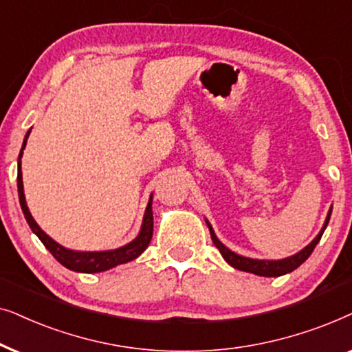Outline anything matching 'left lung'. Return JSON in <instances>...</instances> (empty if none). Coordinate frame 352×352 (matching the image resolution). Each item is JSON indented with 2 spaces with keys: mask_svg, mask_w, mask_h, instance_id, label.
<instances>
[{
  "mask_svg": "<svg viewBox=\"0 0 352 352\" xmlns=\"http://www.w3.org/2000/svg\"><path fill=\"white\" fill-rule=\"evenodd\" d=\"M331 209L330 208L329 214H327V219L325 222H323V227L320 228V232H318V235L314 238V240L309 243L306 248H302L301 251L296 252V254L289 256V257H285V259H274V261H269V259H252V257H246V256H241V254H236V252H233L232 250H228L227 246L223 245L222 241L219 240L217 235H215L212 225L209 223L208 219L206 220V225H208L209 232H210V238H212L214 245L217 250L220 251V254L225 261H227V264H230L232 267H235L238 270H243V272H250V274H254V275H259V277H280V275H285V274H289V272H293L294 269H298L299 265L302 264L304 261L307 259L309 256L312 254L314 248L317 246V243L320 241V238L323 235V232H325L327 225H329V220H330V215H331Z\"/></svg>",
  "mask_w": 352,
  "mask_h": 352,
  "instance_id": "8db88e82",
  "label": "left lung"
}]
</instances>
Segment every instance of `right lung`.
I'll return each instance as SVG.
<instances>
[{
	"label": "right lung",
	"mask_w": 352,
	"mask_h": 352,
	"mask_svg": "<svg viewBox=\"0 0 352 352\" xmlns=\"http://www.w3.org/2000/svg\"><path fill=\"white\" fill-rule=\"evenodd\" d=\"M32 132V129L27 132L25 138H23L22 149L19 153V161H17V191H19V201H21L22 212L25 215L27 223L32 228V232L35 233L36 236L40 238V241L43 243L46 250H48L51 254L54 256V259L60 262L65 269L74 270V272H82V274H96V272H104L109 270L112 267L125 264V262H130L142 254V252L146 250L149 241L153 238V195L149 196L146 210H144L142 228H140L138 235L133 238L132 241L127 243V245L116 248V250H107V251H75L69 250V248H64L59 245L58 241H54L53 238L41 230L40 225L35 222V219L32 217L29 206H27L25 195H23V182H22V168H21V157L23 154V149H25L27 138Z\"/></svg>",
	"instance_id": "obj_1"
}]
</instances>
